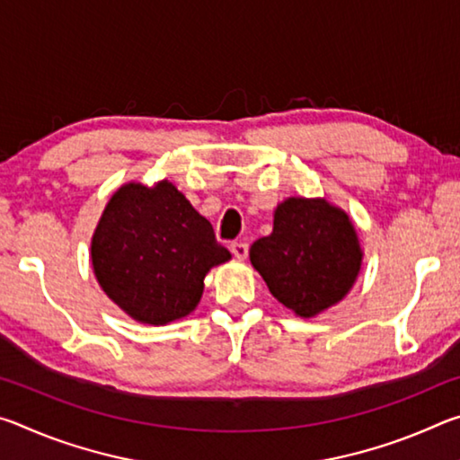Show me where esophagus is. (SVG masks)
<instances>
[{
	"label": "esophagus",
	"mask_w": 460,
	"mask_h": 460,
	"mask_svg": "<svg viewBox=\"0 0 460 460\" xmlns=\"http://www.w3.org/2000/svg\"><path fill=\"white\" fill-rule=\"evenodd\" d=\"M231 253L235 255V260L243 261L247 258V253H249V247H247V243H233L231 245Z\"/></svg>",
	"instance_id": "1"
}]
</instances>
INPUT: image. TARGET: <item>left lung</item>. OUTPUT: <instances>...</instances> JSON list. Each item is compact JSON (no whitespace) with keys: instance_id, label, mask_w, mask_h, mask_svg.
Listing matches in <instances>:
<instances>
[{"instance_id":"8db88e82","label":"left lung","mask_w":460,"mask_h":460,"mask_svg":"<svg viewBox=\"0 0 460 460\" xmlns=\"http://www.w3.org/2000/svg\"><path fill=\"white\" fill-rule=\"evenodd\" d=\"M271 296L296 316L313 318L339 305L361 271L355 225L326 199L288 197L274 211V229L249 249Z\"/></svg>"}]
</instances>
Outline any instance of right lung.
<instances>
[{
  "mask_svg": "<svg viewBox=\"0 0 460 460\" xmlns=\"http://www.w3.org/2000/svg\"><path fill=\"white\" fill-rule=\"evenodd\" d=\"M213 225L170 181L126 182L91 239L101 290L136 323L164 326L199 306L205 276L229 261Z\"/></svg>",
  "mask_w": 460,
  "mask_h": 460,
  "instance_id": "1",
  "label": "right lung"
}]
</instances>
